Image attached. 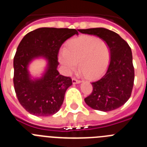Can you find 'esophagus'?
Listing matches in <instances>:
<instances>
[{
	"label": "esophagus",
	"instance_id": "34e87169",
	"mask_svg": "<svg viewBox=\"0 0 147 147\" xmlns=\"http://www.w3.org/2000/svg\"><path fill=\"white\" fill-rule=\"evenodd\" d=\"M72 82L73 84H80V83H81V81H80V80H76V79H75V78H73Z\"/></svg>",
	"mask_w": 147,
	"mask_h": 147
}]
</instances>
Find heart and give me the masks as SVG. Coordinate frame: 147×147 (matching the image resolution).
Returning a JSON list of instances; mask_svg holds the SVG:
<instances>
[{
    "label": "heart",
    "instance_id": "heart-1",
    "mask_svg": "<svg viewBox=\"0 0 147 147\" xmlns=\"http://www.w3.org/2000/svg\"><path fill=\"white\" fill-rule=\"evenodd\" d=\"M59 62L67 73L74 71L79 64L86 77H98L106 70L110 62V49L105 40L93 36H82L67 42L58 56Z\"/></svg>",
    "mask_w": 147,
    "mask_h": 147
}]
</instances>
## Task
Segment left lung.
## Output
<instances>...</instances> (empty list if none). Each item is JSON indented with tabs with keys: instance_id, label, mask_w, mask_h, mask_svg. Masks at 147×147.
I'll return each instance as SVG.
<instances>
[{
	"instance_id": "8db88e82",
	"label": "left lung",
	"mask_w": 147,
	"mask_h": 147,
	"mask_svg": "<svg viewBox=\"0 0 147 147\" xmlns=\"http://www.w3.org/2000/svg\"><path fill=\"white\" fill-rule=\"evenodd\" d=\"M86 34L97 36L108 44L110 64L105 74L92 82L93 92L85 98L90 107L104 112L119 108L132 93L135 72L130 47L117 33L105 28L80 29Z\"/></svg>"
}]
</instances>
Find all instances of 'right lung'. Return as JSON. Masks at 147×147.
Here are the masks:
<instances>
[{
	"label": "right lung",
	"instance_id": "1",
	"mask_svg": "<svg viewBox=\"0 0 147 147\" xmlns=\"http://www.w3.org/2000/svg\"><path fill=\"white\" fill-rule=\"evenodd\" d=\"M78 34L74 28H39L20 41L14 57L13 82L18 101L29 113L49 116L59 110L72 80L59 74L57 55L63 42ZM38 58L45 59L47 65L41 78L32 79L28 66Z\"/></svg>",
	"mask_w": 147,
	"mask_h": 147
}]
</instances>
